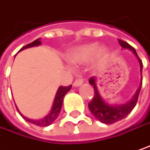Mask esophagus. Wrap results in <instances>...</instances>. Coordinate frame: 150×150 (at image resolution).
<instances>
[{"label": "esophagus", "mask_w": 150, "mask_h": 150, "mask_svg": "<svg viewBox=\"0 0 150 150\" xmlns=\"http://www.w3.org/2000/svg\"><path fill=\"white\" fill-rule=\"evenodd\" d=\"M82 83H83V80H82V79H77L76 81H75V82L73 83V86L78 87V86H80L81 85H82Z\"/></svg>", "instance_id": "obj_1"}]
</instances>
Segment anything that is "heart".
I'll return each instance as SVG.
<instances>
[{"label": "heart", "mask_w": 150, "mask_h": 150, "mask_svg": "<svg viewBox=\"0 0 150 150\" xmlns=\"http://www.w3.org/2000/svg\"><path fill=\"white\" fill-rule=\"evenodd\" d=\"M109 49L106 47H100L98 42L80 46L74 48L68 54V60L71 64H82L90 61L95 55L94 66H99L108 56Z\"/></svg>", "instance_id": "1"}]
</instances>
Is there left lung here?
Returning <instances> with one entry per match:
<instances>
[{"label":"left lung","mask_w":150,"mask_h":150,"mask_svg":"<svg viewBox=\"0 0 150 150\" xmlns=\"http://www.w3.org/2000/svg\"><path fill=\"white\" fill-rule=\"evenodd\" d=\"M120 45L122 48L128 49L130 50L137 58L139 62V66H140V74H141V81L140 85L132 97L131 100H129L127 103H123V104H110L109 103L103 100V98L101 97L99 91L97 86V80L95 77H91L89 80V83L91 84L94 88V98L92 101L88 103V108L90 111L92 112L93 116L97 120H98L102 123L104 124H113L120 120L124 119L126 116L132 112V110L134 109L136 106L137 102L138 99V96L141 91L142 87V70H143V64L140 58L138 57L137 52L132 47H131L128 43L125 42L124 40H118Z\"/></svg>","instance_id":"1"}]
</instances>
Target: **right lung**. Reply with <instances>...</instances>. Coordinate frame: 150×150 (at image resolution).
I'll list each match as a JSON object with an SVG mask.
<instances>
[{"mask_svg":"<svg viewBox=\"0 0 150 150\" xmlns=\"http://www.w3.org/2000/svg\"><path fill=\"white\" fill-rule=\"evenodd\" d=\"M41 44L40 42V38L36 39L35 40H34L33 42H31L30 44L24 46L23 47L20 49V51L24 50L26 48H29V47H37V46H40ZM19 51V52H20ZM71 89V86H59L58 89H57L56 95H55V98H54V100L52 103V109L50 110L49 114L47 115H46L44 118L40 120H32L27 118L26 116L23 115L22 114L20 113V111L17 110L18 111V113L20 114V115L22 116L23 119L25 120L26 121L28 122H30L34 125H36L38 127H47L49 125H51L55 120L57 119V116L59 115V113L61 111L62 109V104H63V102H64V96L66 95V93Z\"/></svg>","mask_w":150,"mask_h":150,"instance_id":"add662e5","label":"right lung"}]
</instances>
